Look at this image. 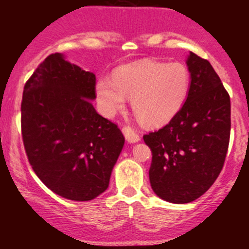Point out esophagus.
<instances>
[{"instance_id":"esophagus-1","label":"esophagus","mask_w":249,"mask_h":249,"mask_svg":"<svg viewBox=\"0 0 249 249\" xmlns=\"http://www.w3.org/2000/svg\"><path fill=\"white\" fill-rule=\"evenodd\" d=\"M122 131H123V133H124L125 139H126L128 142H139V139H141L138 132H137V131L131 126H127L126 125V126H124L122 128Z\"/></svg>"}]
</instances>
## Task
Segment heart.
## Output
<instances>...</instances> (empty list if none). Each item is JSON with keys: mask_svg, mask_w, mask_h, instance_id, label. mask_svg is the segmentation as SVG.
Returning a JSON list of instances; mask_svg holds the SVG:
<instances>
[{"mask_svg": "<svg viewBox=\"0 0 249 249\" xmlns=\"http://www.w3.org/2000/svg\"><path fill=\"white\" fill-rule=\"evenodd\" d=\"M191 73L182 63L142 62L119 69L110 78L96 84V96L102 111L115 115L131 98L137 117L147 125L170 121L186 101Z\"/></svg>", "mask_w": 249, "mask_h": 249, "instance_id": "b5f03b06", "label": "heart"}]
</instances>
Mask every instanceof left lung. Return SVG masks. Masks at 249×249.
Here are the masks:
<instances>
[{
	"mask_svg": "<svg viewBox=\"0 0 249 249\" xmlns=\"http://www.w3.org/2000/svg\"><path fill=\"white\" fill-rule=\"evenodd\" d=\"M186 102L168 124L144 134L152 151L151 187L161 199L186 204L214 184L224 167L231 134V99L207 59L191 53Z\"/></svg>",
	"mask_w": 249,
	"mask_h": 249,
	"instance_id": "1",
	"label": "left lung"
}]
</instances>
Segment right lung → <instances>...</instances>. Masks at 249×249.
I'll return each mask as SVG.
<instances>
[{
  "label": "right lung",
  "instance_id": "obj_1",
  "mask_svg": "<svg viewBox=\"0 0 249 249\" xmlns=\"http://www.w3.org/2000/svg\"><path fill=\"white\" fill-rule=\"evenodd\" d=\"M96 76L51 53L24 85L22 139L36 176L65 199L88 201L108 186L124 136L93 107Z\"/></svg>",
  "mask_w": 249,
  "mask_h": 249
}]
</instances>
